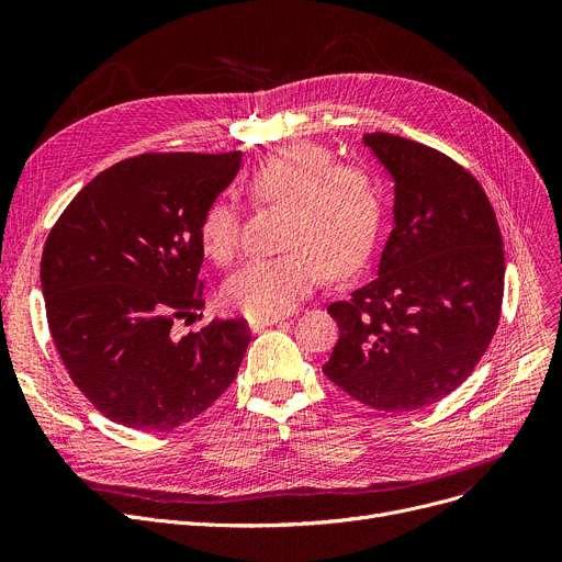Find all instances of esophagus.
I'll return each instance as SVG.
<instances>
[{
    "instance_id": "34e87169",
    "label": "esophagus",
    "mask_w": 562,
    "mask_h": 562,
    "mask_svg": "<svg viewBox=\"0 0 562 562\" xmlns=\"http://www.w3.org/2000/svg\"><path fill=\"white\" fill-rule=\"evenodd\" d=\"M280 321H282L280 316H261V318H250L248 323H250V330L259 333V330H263V328L276 326V323H280Z\"/></svg>"
}]
</instances>
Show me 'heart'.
Wrapping results in <instances>:
<instances>
[{"mask_svg":"<svg viewBox=\"0 0 562 562\" xmlns=\"http://www.w3.org/2000/svg\"><path fill=\"white\" fill-rule=\"evenodd\" d=\"M246 191L255 204L286 206V250L246 261L225 282L223 303L236 312L252 318L286 314L323 271L348 278L375 248L382 200L373 175L362 166L337 164L328 147L305 140L280 147L248 172ZM200 244L214 261L229 263L241 244L239 206L227 200L206 206Z\"/></svg>","mask_w":562,"mask_h":562,"instance_id":"heart-1","label":"heart"}]
</instances>
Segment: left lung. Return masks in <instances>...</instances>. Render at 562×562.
Returning a JSON list of instances; mask_svg holds the SVG:
<instances>
[{
    "label": "left lung",
    "instance_id": "8db88e82",
    "mask_svg": "<svg viewBox=\"0 0 562 562\" xmlns=\"http://www.w3.org/2000/svg\"><path fill=\"white\" fill-rule=\"evenodd\" d=\"M394 180V229L378 278L333 303L339 341L323 364L356 401L412 412L481 362L504 301V239L479 180L435 147L364 134Z\"/></svg>",
    "mask_w": 562,
    "mask_h": 562
}]
</instances>
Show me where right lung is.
<instances>
[{"mask_svg": "<svg viewBox=\"0 0 562 562\" xmlns=\"http://www.w3.org/2000/svg\"><path fill=\"white\" fill-rule=\"evenodd\" d=\"M241 153H147L93 177L54 223L41 259L47 326L79 392L115 424L170 430L236 378L250 328L204 307L200 221L234 180Z\"/></svg>", "mask_w": 562, "mask_h": 562, "instance_id": "right-lung-1", "label": "right lung"}]
</instances>
